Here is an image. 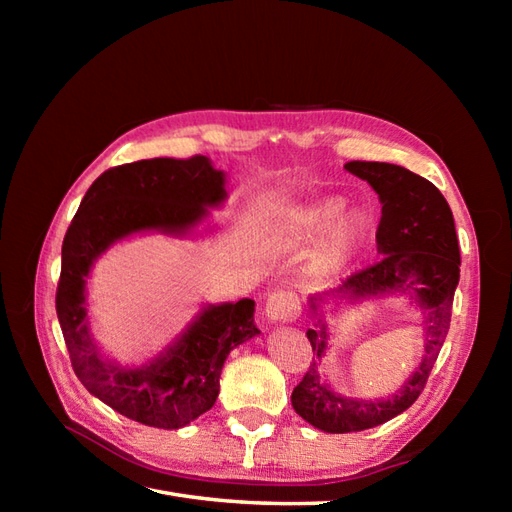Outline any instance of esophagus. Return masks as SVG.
Returning <instances> with one entry per match:
<instances>
[{
  "instance_id": "1",
  "label": "esophagus",
  "mask_w": 512,
  "mask_h": 512,
  "mask_svg": "<svg viewBox=\"0 0 512 512\" xmlns=\"http://www.w3.org/2000/svg\"><path fill=\"white\" fill-rule=\"evenodd\" d=\"M301 314V303L299 297L290 290H277L271 292L265 307H262V316L269 322H292L297 320Z\"/></svg>"
}]
</instances>
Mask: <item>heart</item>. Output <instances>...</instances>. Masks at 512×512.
Masks as SVG:
<instances>
[{"mask_svg": "<svg viewBox=\"0 0 512 512\" xmlns=\"http://www.w3.org/2000/svg\"><path fill=\"white\" fill-rule=\"evenodd\" d=\"M367 232V215L359 209L346 213V200L331 196L316 200L297 213L290 235L286 237V245L301 250V247L314 245L329 235L318 256L316 269L322 275H337L359 250Z\"/></svg>", "mask_w": 512, "mask_h": 512, "instance_id": "b5f03b06", "label": "heart"}]
</instances>
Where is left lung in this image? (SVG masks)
I'll return each instance as SVG.
<instances>
[{
  "label": "left lung",
  "mask_w": 512,
  "mask_h": 512,
  "mask_svg": "<svg viewBox=\"0 0 512 512\" xmlns=\"http://www.w3.org/2000/svg\"><path fill=\"white\" fill-rule=\"evenodd\" d=\"M344 168L367 181L380 198L382 218L376 243L382 258L350 275L337 288L309 294L307 299L309 316L314 320V327L307 329V339L316 361L294 386L290 399L303 421L327 433L378 427L414 404L446 339L461 265L453 211L436 185L397 164L348 162ZM397 291L408 293L422 314V361L389 398L363 400L337 394L319 374V361L326 355L330 338L323 307L339 300L355 304Z\"/></svg>",
  "instance_id": "1"
}]
</instances>
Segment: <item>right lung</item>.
I'll use <instances>...</instances> for the list:
<instances>
[{
	"label": "right lung",
	"instance_id": "obj_1",
	"mask_svg": "<svg viewBox=\"0 0 512 512\" xmlns=\"http://www.w3.org/2000/svg\"><path fill=\"white\" fill-rule=\"evenodd\" d=\"M226 198V173L207 156L141 160L106 170L91 183L66 232L55 305L74 374L91 395L136 423L181 429L211 410L226 356L260 333L256 303H207L156 356L121 365L91 333L87 277L108 247L134 235L185 239L211 230V209Z\"/></svg>",
	"mask_w": 512,
	"mask_h": 512
}]
</instances>
